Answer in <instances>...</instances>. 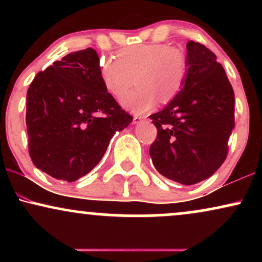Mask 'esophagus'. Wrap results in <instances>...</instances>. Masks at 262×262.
<instances>
[{"label": "esophagus", "mask_w": 262, "mask_h": 262, "mask_svg": "<svg viewBox=\"0 0 262 262\" xmlns=\"http://www.w3.org/2000/svg\"><path fill=\"white\" fill-rule=\"evenodd\" d=\"M145 119H146V116H134L133 121H134V123H140V122L145 121Z\"/></svg>", "instance_id": "obj_1"}]
</instances>
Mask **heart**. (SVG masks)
I'll use <instances>...</instances> for the list:
<instances>
[{"label": "heart", "mask_w": 262, "mask_h": 262, "mask_svg": "<svg viewBox=\"0 0 262 262\" xmlns=\"http://www.w3.org/2000/svg\"><path fill=\"white\" fill-rule=\"evenodd\" d=\"M188 59L179 48L162 43L129 45L117 53V59L102 58L98 65L103 86L119 98L133 86H139L123 97V106L135 113L151 110L159 97L169 102L182 91L188 76Z\"/></svg>", "instance_id": "obj_1"}]
</instances>
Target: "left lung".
<instances>
[{"mask_svg":"<svg viewBox=\"0 0 262 262\" xmlns=\"http://www.w3.org/2000/svg\"><path fill=\"white\" fill-rule=\"evenodd\" d=\"M188 76L182 91L150 116L158 129L150 156L162 176L182 185L208 179L228 155L234 125V91L217 56L188 41Z\"/></svg>","mask_w":262,"mask_h":262,"instance_id":"obj_1","label":"left lung"}]
</instances>
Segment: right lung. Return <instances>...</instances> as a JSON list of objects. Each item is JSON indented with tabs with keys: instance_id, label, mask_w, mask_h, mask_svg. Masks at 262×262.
<instances>
[{
	"instance_id": "obj_1",
	"label": "right lung",
	"mask_w": 262,
	"mask_h": 262,
	"mask_svg": "<svg viewBox=\"0 0 262 262\" xmlns=\"http://www.w3.org/2000/svg\"><path fill=\"white\" fill-rule=\"evenodd\" d=\"M92 48L68 54L38 73L27 92L26 124L33 164L54 179L76 181L104 155L133 117L102 83Z\"/></svg>"
}]
</instances>
